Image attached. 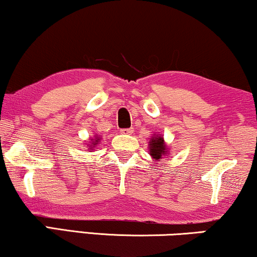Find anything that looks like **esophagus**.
Wrapping results in <instances>:
<instances>
[{"instance_id":"esophagus-1","label":"esophagus","mask_w":257,"mask_h":257,"mask_svg":"<svg viewBox=\"0 0 257 257\" xmlns=\"http://www.w3.org/2000/svg\"><path fill=\"white\" fill-rule=\"evenodd\" d=\"M120 133L121 135H132L133 128H121Z\"/></svg>"}]
</instances>
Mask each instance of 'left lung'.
I'll return each instance as SVG.
<instances>
[{
    "label": "left lung",
    "mask_w": 257,
    "mask_h": 257,
    "mask_svg": "<svg viewBox=\"0 0 257 257\" xmlns=\"http://www.w3.org/2000/svg\"><path fill=\"white\" fill-rule=\"evenodd\" d=\"M149 151L151 157L153 158L154 160H159L163 158L165 154L168 153V149L165 144V140L161 136H156L152 137L149 143Z\"/></svg>",
    "instance_id": "left-lung-1"
}]
</instances>
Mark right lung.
<instances>
[{"label":"right lung","mask_w":257,"mask_h":257,"mask_svg":"<svg viewBox=\"0 0 257 257\" xmlns=\"http://www.w3.org/2000/svg\"><path fill=\"white\" fill-rule=\"evenodd\" d=\"M99 140L100 138H98V137H94L93 139H91V144L89 145V147H87V150H93L94 147H96V145H98Z\"/></svg>","instance_id":"add662e5"}]
</instances>
